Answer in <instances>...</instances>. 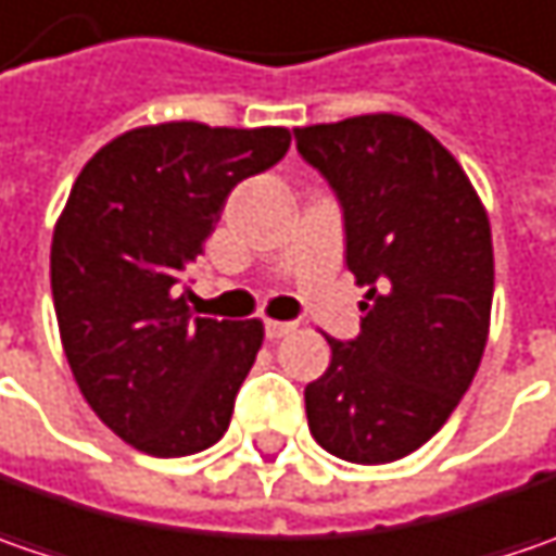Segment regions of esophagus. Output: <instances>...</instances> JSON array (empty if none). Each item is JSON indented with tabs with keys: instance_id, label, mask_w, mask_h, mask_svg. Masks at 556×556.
<instances>
[{
	"instance_id": "1",
	"label": "esophagus",
	"mask_w": 556,
	"mask_h": 556,
	"mask_svg": "<svg viewBox=\"0 0 556 556\" xmlns=\"http://www.w3.org/2000/svg\"><path fill=\"white\" fill-rule=\"evenodd\" d=\"M292 329H295V324H282V320H267V324H264L267 339H274V342H277V339H282V336H289Z\"/></svg>"
}]
</instances>
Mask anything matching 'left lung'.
<instances>
[{"label": "left lung", "instance_id": "obj_1", "mask_svg": "<svg viewBox=\"0 0 556 556\" xmlns=\"http://www.w3.org/2000/svg\"><path fill=\"white\" fill-rule=\"evenodd\" d=\"M295 142L336 189L345 261L367 286L361 336H326L307 426L342 460L392 464L445 426L479 370L495 292L489 214L457 157L404 114L299 127Z\"/></svg>", "mask_w": 556, "mask_h": 556}]
</instances>
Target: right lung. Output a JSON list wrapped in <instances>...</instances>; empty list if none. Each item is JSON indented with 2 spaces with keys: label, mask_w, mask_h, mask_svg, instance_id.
I'll return each mask as SVG.
<instances>
[{
  "label": "right lung",
  "mask_w": 556,
  "mask_h": 556,
  "mask_svg": "<svg viewBox=\"0 0 556 556\" xmlns=\"http://www.w3.org/2000/svg\"><path fill=\"white\" fill-rule=\"evenodd\" d=\"M286 127L149 124L89 157L52 232V299L80 395L152 457L211 447L264 342L261 320L192 317L182 274L236 182L289 152Z\"/></svg>",
  "instance_id": "add662e5"
}]
</instances>
